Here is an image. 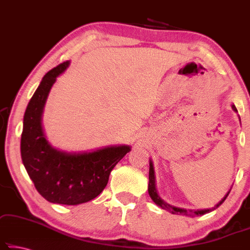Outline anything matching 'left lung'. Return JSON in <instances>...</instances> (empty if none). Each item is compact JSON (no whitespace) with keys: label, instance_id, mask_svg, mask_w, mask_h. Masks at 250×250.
<instances>
[{"label":"left lung","instance_id":"1","mask_svg":"<svg viewBox=\"0 0 250 250\" xmlns=\"http://www.w3.org/2000/svg\"><path fill=\"white\" fill-rule=\"evenodd\" d=\"M231 108H232L233 111H236L238 113L237 108L234 104H231ZM239 121H240V117H239ZM147 190H149V195L150 197L152 198V201L154 202L155 204L158 206H160L162 209H166V211H168L169 213H171V214H182V215H186V216H190V218H194V216H198V215H203L206 214V213L208 212H212L214 211L215 208H218L220 205H221L224 200L228 197V195H229L231 188L229 189V191L224 195L223 198L221 201L219 202L218 204H215L213 208H204V209H186V208H176V206L173 205H170L168 204L167 202H165L162 198L160 197V195H159L158 190H157V185H155V175H154V167H153V162L150 159V170H149V186H147Z\"/></svg>","mask_w":250,"mask_h":250}]
</instances>
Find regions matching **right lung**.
I'll list each match as a JSON object with an SVG mask.
<instances>
[{
	"label": "right lung",
	"instance_id": "right-lung-1",
	"mask_svg": "<svg viewBox=\"0 0 250 250\" xmlns=\"http://www.w3.org/2000/svg\"><path fill=\"white\" fill-rule=\"evenodd\" d=\"M70 66L66 61L42 78L29 101L21 134V158L36 189L50 203L78 205L93 200L106 187L111 170L131 146H104L84 152H66L48 142L42 113L49 91L59 75Z\"/></svg>",
	"mask_w": 250,
	"mask_h": 250
}]
</instances>
